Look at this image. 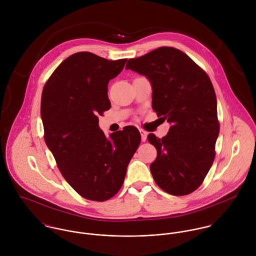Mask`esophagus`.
I'll use <instances>...</instances> for the list:
<instances>
[{"mask_svg": "<svg viewBox=\"0 0 256 256\" xmlns=\"http://www.w3.org/2000/svg\"><path fill=\"white\" fill-rule=\"evenodd\" d=\"M140 133H141V138H142V141L145 142L146 140V137H148V133L144 130H140Z\"/></svg>", "mask_w": 256, "mask_h": 256, "instance_id": "esophagus-1", "label": "esophagus"}]
</instances>
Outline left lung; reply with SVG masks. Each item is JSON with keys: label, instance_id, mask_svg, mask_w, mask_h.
Wrapping results in <instances>:
<instances>
[{"label": "left lung", "instance_id": "left-lung-1", "mask_svg": "<svg viewBox=\"0 0 256 256\" xmlns=\"http://www.w3.org/2000/svg\"><path fill=\"white\" fill-rule=\"evenodd\" d=\"M126 69L150 82L152 108L170 123L162 139L148 136L158 152L150 166L154 182L172 195L193 192L213 164L219 136L217 98L208 74L172 47H160L130 59Z\"/></svg>", "mask_w": 256, "mask_h": 256}]
</instances>
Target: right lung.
<instances>
[{"label": "right lung", "mask_w": 256, "mask_h": 256, "mask_svg": "<svg viewBox=\"0 0 256 256\" xmlns=\"http://www.w3.org/2000/svg\"><path fill=\"white\" fill-rule=\"evenodd\" d=\"M126 61L76 53L57 67L42 92L45 143L67 182L88 200L102 202L119 191L141 142L134 126L108 137L98 126V115L111 106L108 82Z\"/></svg>", "instance_id": "right-lung-1"}]
</instances>
